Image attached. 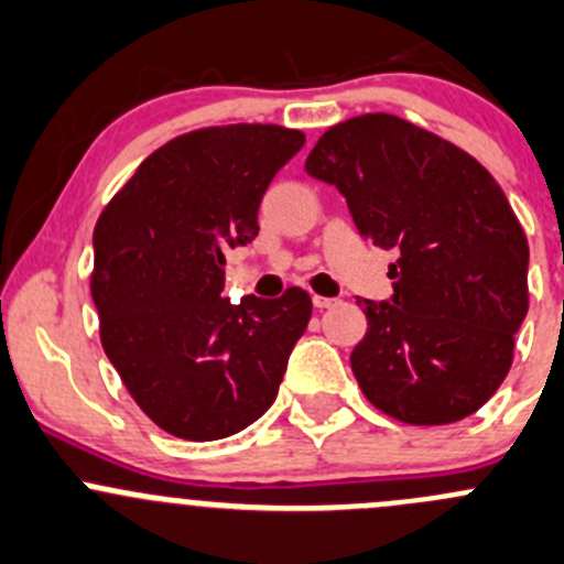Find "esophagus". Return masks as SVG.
I'll use <instances>...</instances> for the list:
<instances>
[{
    "label": "esophagus",
    "mask_w": 564,
    "mask_h": 564,
    "mask_svg": "<svg viewBox=\"0 0 564 564\" xmlns=\"http://www.w3.org/2000/svg\"><path fill=\"white\" fill-rule=\"evenodd\" d=\"M312 304H315L317 310H328V306L337 304V299H326V295H312Z\"/></svg>",
    "instance_id": "1"
}]
</instances>
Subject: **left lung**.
Here are the masks:
<instances>
[{"instance_id": "obj_1", "label": "left lung", "mask_w": 564, "mask_h": 564, "mask_svg": "<svg viewBox=\"0 0 564 564\" xmlns=\"http://www.w3.org/2000/svg\"><path fill=\"white\" fill-rule=\"evenodd\" d=\"M304 170L339 188L361 238L398 252L392 299L359 301L367 334L350 367L365 398L405 425L482 409L529 310V243L494 175L383 111L328 128Z\"/></svg>"}]
</instances>
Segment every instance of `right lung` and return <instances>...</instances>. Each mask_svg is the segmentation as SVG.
<instances>
[{"mask_svg":"<svg viewBox=\"0 0 564 564\" xmlns=\"http://www.w3.org/2000/svg\"><path fill=\"white\" fill-rule=\"evenodd\" d=\"M301 144L295 128L263 122L181 133L137 166L95 221L100 345L170 436H232L276 400L312 299L288 288L280 299L230 304L225 254L258 236L260 199Z\"/></svg>","mask_w":564,"mask_h":564,"instance_id":"add662e5","label":"right lung"}]
</instances>
